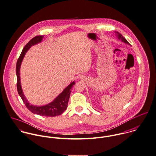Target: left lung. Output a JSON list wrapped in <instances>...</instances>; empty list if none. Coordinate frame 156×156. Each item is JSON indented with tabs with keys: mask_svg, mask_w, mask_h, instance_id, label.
Here are the masks:
<instances>
[{
	"mask_svg": "<svg viewBox=\"0 0 156 156\" xmlns=\"http://www.w3.org/2000/svg\"><path fill=\"white\" fill-rule=\"evenodd\" d=\"M115 34H116V36H117V38H118L119 40H120L122 42H124V43H125V44H128V45H130V44L128 42V41H127L119 32H115Z\"/></svg>",
	"mask_w": 156,
	"mask_h": 156,
	"instance_id": "obj_1",
	"label": "left lung"
}]
</instances>
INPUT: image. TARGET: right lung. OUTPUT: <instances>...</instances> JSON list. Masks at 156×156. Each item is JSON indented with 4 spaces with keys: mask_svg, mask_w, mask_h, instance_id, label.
Returning <instances> with one entry per match:
<instances>
[{
    "mask_svg": "<svg viewBox=\"0 0 156 156\" xmlns=\"http://www.w3.org/2000/svg\"><path fill=\"white\" fill-rule=\"evenodd\" d=\"M44 36H36L32 38L24 47L21 53L16 65V74L17 78V91L18 94L22 99L27 108L32 113L44 117H55L62 114L67 108L69 99L70 94L72 87L75 84V81L72 82L66 87L63 91L60 93L51 102L43 106H36L29 103L24 96L21 85L20 68L23 60L27 51L34 45L41 43L43 40Z\"/></svg>",
    "mask_w": 156,
    "mask_h": 156,
    "instance_id": "1",
    "label": "right lung"
}]
</instances>
